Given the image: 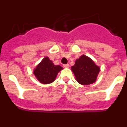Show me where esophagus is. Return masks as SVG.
I'll return each instance as SVG.
<instances>
[{
  "mask_svg": "<svg viewBox=\"0 0 127 127\" xmlns=\"http://www.w3.org/2000/svg\"><path fill=\"white\" fill-rule=\"evenodd\" d=\"M63 66H64V67H65V68H69V64H64Z\"/></svg>",
  "mask_w": 127,
  "mask_h": 127,
  "instance_id": "1",
  "label": "esophagus"
}]
</instances>
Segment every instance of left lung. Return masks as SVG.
Segmentation results:
<instances>
[{"label": "left lung", "mask_w": 127, "mask_h": 127, "mask_svg": "<svg viewBox=\"0 0 127 127\" xmlns=\"http://www.w3.org/2000/svg\"><path fill=\"white\" fill-rule=\"evenodd\" d=\"M71 69L77 81L83 85L94 83L100 71L99 67L85 55H82L76 60L74 65L72 66Z\"/></svg>", "instance_id": "left-lung-1"}]
</instances>
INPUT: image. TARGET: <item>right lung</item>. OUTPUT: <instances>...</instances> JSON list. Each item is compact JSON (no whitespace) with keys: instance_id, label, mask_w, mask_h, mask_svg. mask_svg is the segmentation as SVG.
<instances>
[{"instance_id":"add662e5","label":"right lung","mask_w":127,"mask_h":127,"mask_svg":"<svg viewBox=\"0 0 127 127\" xmlns=\"http://www.w3.org/2000/svg\"><path fill=\"white\" fill-rule=\"evenodd\" d=\"M63 69L60 65H55L48 57H45L37 66L33 74L41 83L50 84L53 82L57 74Z\"/></svg>"}]
</instances>
